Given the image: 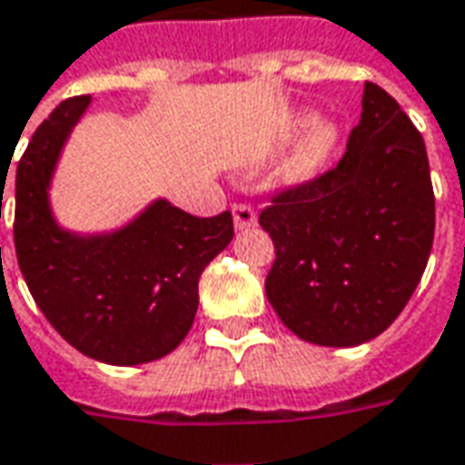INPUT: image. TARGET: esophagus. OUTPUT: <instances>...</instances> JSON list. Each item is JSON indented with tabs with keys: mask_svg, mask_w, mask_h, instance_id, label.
Masks as SVG:
<instances>
[{
	"mask_svg": "<svg viewBox=\"0 0 465 465\" xmlns=\"http://www.w3.org/2000/svg\"><path fill=\"white\" fill-rule=\"evenodd\" d=\"M232 211H233V223H236V229H249V226H254L256 223L254 206H249V203H236Z\"/></svg>",
	"mask_w": 465,
	"mask_h": 465,
	"instance_id": "obj_1",
	"label": "esophagus"
}]
</instances>
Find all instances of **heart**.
Instances as JSON below:
<instances>
[{
  "label": "heart",
  "instance_id": "obj_1",
  "mask_svg": "<svg viewBox=\"0 0 465 465\" xmlns=\"http://www.w3.org/2000/svg\"><path fill=\"white\" fill-rule=\"evenodd\" d=\"M300 125H307V128L300 135V143H297L294 153L289 158V173L294 178H307L312 173H317L332 158L337 141H340V128L334 125L332 120H310L307 115H297L294 128H300Z\"/></svg>",
  "mask_w": 465,
  "mask_h": 465
}]
</instances>
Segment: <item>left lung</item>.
<instances>
[{
    "instance_id": "1",
    "label": "left lung",
    "mask_w": 465,
    "mask_h": 465,
    "mask_svg": "<svg viewBox=\"0 0 465 465\" xmlns=\"http://www.w3.org/2000/svg\"><path fill=\"white\" fill-rule=\"evenodd\" d=\"M274 242L266 297L302 340L355 347L388 330L423 277L436 199L423 135L382 87L340 163L277 191L259 213Z\"/></svg>"
}]
</instances>
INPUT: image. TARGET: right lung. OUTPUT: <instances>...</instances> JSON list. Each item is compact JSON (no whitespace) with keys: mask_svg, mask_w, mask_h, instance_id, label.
Instances as JSON below:
<instances>
[{"mask_svg":"<svg viewBox=\"0 0 465 465\" xmlns=\"http://www.w3.org/2000/svg\"><path fill=\"white\" fill-rule=\"evenodd\" d=\"M87 103L90 95L60 103L19 158L15 249L29 294L74 350L108 365H141L168 355L188 334L201 272L229 246L233 219L232 211L199 219L155 201L108 236L83 239L57 229L47 183Z\"/></svg>","mask_w":465,"mask_h":465,"instance_id":"add662e5","label":"right lung"}]
</instances>
